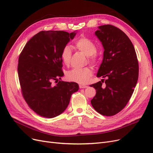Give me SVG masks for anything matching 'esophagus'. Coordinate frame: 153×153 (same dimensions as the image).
<instances>
[{
  "mask_svg": "<svg viewBox=\"0 0 153 153\" xmlns=\"http://www.w3.org/2000/svg\"><path fill=\"white\" fill-rule=\"evenodd\" d=\"M79 87L80 88V89H84V88H87V85H79Z\"/></svg>",
  "mask_w": 153,
  "mask_h": 153,
  "instance_id": "1",
  "label": "esophagus"
}]
</instances>
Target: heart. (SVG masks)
Returning <instances> with one entry per match:
<instances>
[{
    "label": "heart",
    "mask_w": 153,
    "mask_h": 153,
    "mask_svg": "<svg viewBox=\"0 0 153 153\" xmlns=\"http://www.w3.org/2000/svg\"><path fill=\"white\" fill-rule=\"evenodd\" d=\"M75 47L84 53L87 56H89V61L91 64H96L97 57L95 54L97 50L96 45L94 42L87 38H81L75 42ZM61 59L64 64L68 65L70 62L71 57V50L69 46H66L62 50ZM92 75V69L89 67L83 68H74L66 73V78L71 82H75L78 84H85L89 81Z\"/></svg>",
    "instance_id": "heart-1"
}]
</instances>
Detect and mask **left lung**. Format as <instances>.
Segmentation results:
<instances>
[{
  "label": "left lung",
  "mask_w": 153,
  "mask_h": 153,
  "mask_svg": "<svg viewBox=\"0 0 153 153\" xmlns=\"http://www.w3.org/2000/svg\"><path fill=\"white\" fill-rule=\"evenodd\" d=\"M98 28L95 34L104 52L97 76L106 80L90 85L96 91L91 102L100 114L112 116L121 111L131 98L138 80V62L131 41L123 31L112 25Z\"/></svg>",
  "instance_id": "left-lung-1"
}]
</instances>
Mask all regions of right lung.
Wrapping results in <instances>:
<instances>
[{"label":"right lung","instance_id":"add662e5","mask_svg":"<svg viewBox=\"0 0 153 153\" xmlns=\"http://www.w3.org/2000/svg\"><path fill=\"white\" fill-rule=\"evenodd\" d=\"M76 32L41 31L27 42L18 59V74L23 97L40 116L53 118L67 108L75 82L59 80L64 75L61 52ZM57 81L54 86L52 82Z\"/></svg>","mask_w":153,"mask_h":153}]
</instances>
